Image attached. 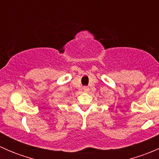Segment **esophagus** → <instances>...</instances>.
<instances>
[{"mask_svg": "<svg viewBox=\"0 0 159 159\" xmlns=\"http://www.w3.org/2000/svg\"><path fill=\"white\" fill-rule=\"evenodd\" d=\"M83 91H84V92H88V91H89V88L87 87V86H84V87L83 88Z\"/></svg>", "mask_w": 159, "mask_h": 159, "instance_id": "obj_1", "label": "esophagus"}]
</instances>
